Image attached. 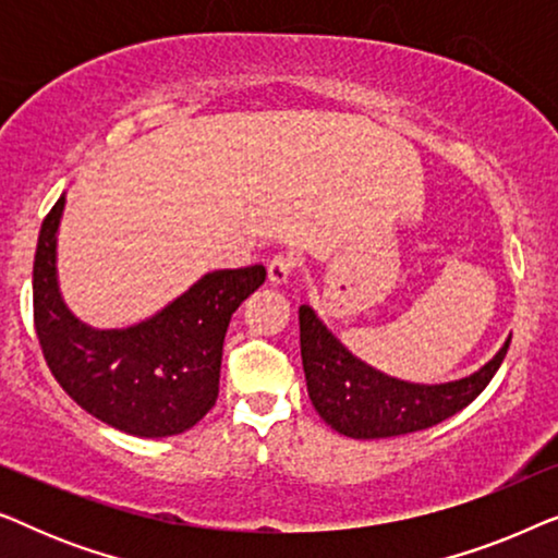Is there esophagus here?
Wrapping results in <instances>:
<instances>
[{
	"mask_svg": "<svg viewBox=\"0 0 558 558\" xmlns=\"http://www.w3.org/2000/svg\"><path fill=\"white\" fill-rule=\"evenodd\" d=\"M296 266V258L292 254H277L269 262V281L271 284H287L292 277V269Z\"/></svg>",
	"mask_w": 558,
	"mask_h": 558,
	"instance_id": "34e87169",
	"label": "esophagus"
}]
</instances>
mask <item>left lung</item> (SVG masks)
Segmentation results:
<instances>
[{
    "mask_svg": "<svg viewBox=\"0 0 558 558\" xmlns=\"http://www.w3.org/2000/svg\"><path fill=\"white\" fill-rule=\"evenodd\" d=\"M510 335L483 368L447 384H414L350 353L310 304L300 307V348L312 407L350 439H388L422 432L470 407L498 373Z\"/></svg>",
    "mask_w": 558,
    "mask_h": 558,
    "instance_id": "1",
    "label": "left lung"
}]
</instances>
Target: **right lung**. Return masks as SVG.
<instances>
[{
    "instance_id": "add662e5",
    "label": "right lung",
    "mask_w": 558,
    "mask_h": 558,
    "mask_svg": "<svg viewBox=\"0 0 558 558\" xmlns=\"http://www.w3.org/2000/svg\"><path fill=\"white\" fill-rule=\"evenodd\" d=\"M65 193L43 220L35 251V330L63 391L113 429L142 439L187 432L216 407L228 323L264 284L262 264L203 274L155 315L94 327L73 315L58 281Z\"/></svg>"
}]
</instances>
